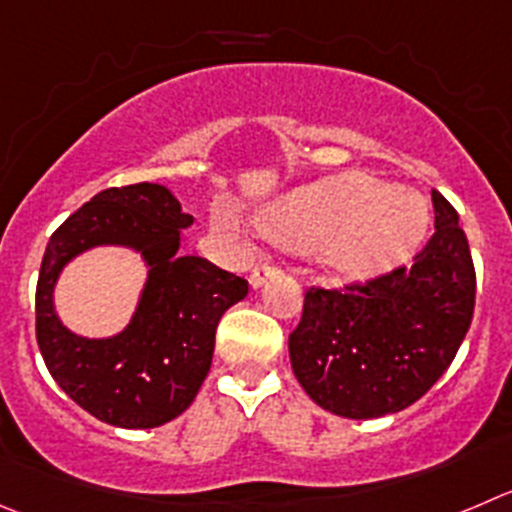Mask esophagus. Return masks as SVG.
Returning a JSON list of instances; mask_svg holds the SVG:
<instances>
[{"instance_id": "34e87169", "label": "esophagus", "mask_w": 512, "mask_h": 512, "mask_svg": "<svg viewBox=\"0 0 512 512\" xmlns=\"http://www.w3.org/2000/svg\"><path fill=\"white\" fill-rule=\"evenodd\" d=\"M278 272H280L278 267L270 265V262H260V265H257L255 270L250 272V285H252V288H260V285H265L267 280L275 278Z\"/></svg>"}]
</instances>
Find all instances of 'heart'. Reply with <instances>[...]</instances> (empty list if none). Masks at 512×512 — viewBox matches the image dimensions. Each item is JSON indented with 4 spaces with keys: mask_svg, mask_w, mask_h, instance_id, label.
I'll list each match as a JSON object with an SVG mask.
<instances>
[{
    "mask_svg": "<svg viewBox=\"0 0 512 512\" xmlns=\"http://www.w3.org/2000/svg\"><path fill=\"white\" fill-rule=\"evenodd\" d=\"M217 227L234 232L219 214ZM262 229L288 247H313L346 278H374L407 260L427 229V204L369 174H341L300 189L262 214Z\"/></svg>",
    "mask_w": 512,
    "mask_h": 512,
    "instance_id": "b5f03b06",
    "label": "heart"
}]
</instances>
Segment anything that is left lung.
I'll return each instance as SVG.
<instances>
[{"label":"left lung","instance_id":"left-lung-1","mask_svg":"<svg viewBox=\"0 0 512 512\" xmlns=\"http://www.w3.org/2000/svg\"><path fill=\"white\" fill-rule=\"evenodd\" d=\"M434 232L364 283L305 290L290 364L310 399L348 419L401 412L450 369L475 310V265L455 207L432 189Z\"/></svg>","mask_w":512,"mask_h":512}]
</instances>
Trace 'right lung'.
Segmentation results:
<instances>
[{"mask_svg": "<svg viewBox=\"0 0 512 512\" xmlns=\"http://www.w3.org/2000/svg\"><path fill=\"white\" fill-rule=\"evenodd\" d=\"M194 222L166 186H111L52 232L35 293L37 346L65 394L95 419L151 429L189 407L207 379L224 310L250 290L245 278L204 257L179 255V234ZM93 244L136 246L149 283L123 334L90 342L56 321L51 288L61 265Z\"/></svg>", "mask_w": 512, "mask_h": 512, "instance_id": "obj_1", "label": "right lung"}]
</instances>
